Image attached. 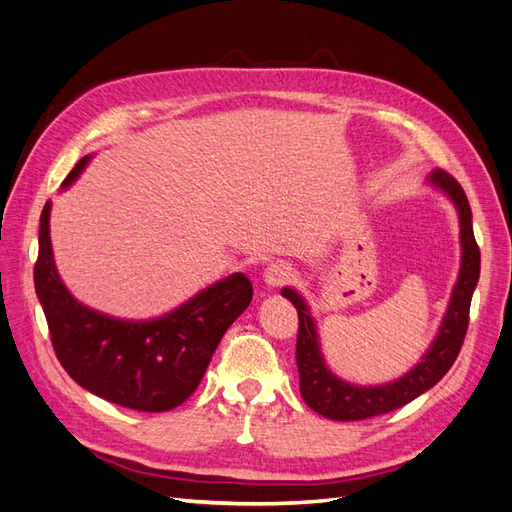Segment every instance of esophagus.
Returning a JSON list of instances; mask_svg holds the SVG:
<instances>
[{
  "mask_svg": "<svg viewBox=\"0 0 512 512\" xmlns=\"http://www.w3.org/2000/svg\"><path fill=\"white\" fill-rule=\"evenodd\" d=\"M292 277V268L285 264V261H274L264 270V283L274 290V287H281Z\"/></svg>",
  "mask_w": 512,
  "mask_h": 512,
  "instance_id": "obj_1",
  "label": "esophagus"
}]
</instances>
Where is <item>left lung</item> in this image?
<instances>
[{"label": "left lung", "instance_id": "1", "mask_svg": "<svg viewBox=\"0 0 512 512\" xmlns=\"http://www.w3.org/2000/svg\"><path fill=\"white\" fill-rule=\"evenodd\" d=\"M428 186L441 190L454 203L461 225V270L454 283V290L448 303V311L441 320L437 337L432 339L424 357L417 361L404 376L385 385H352L335 376L324 361L318 326L311 318L307 300L292 287H283L285 296L298 311V342H296V363L300 374V396L313 411L335 419V422H357L374 415L396 411L409 404L424 391L435 387L452 368L469 324L471 296L480 277V248L471 227V207L458 181L437 168L428 175Z\"/></svg>", "mask_w": 512, "mask_h": 512}]
</instances>
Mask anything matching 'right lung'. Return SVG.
<instances>
[{
	"label": "right lung",
	"instance_id": "right-lung-1",
	"mask_svg": "<svg viewBox=\"0 0 512 512\" xmlns=\"http://www.w3.org/2000/svg\"><path fill=\"white\" fill-rule=\"evenodd\" d=\"M90 157L64 179L69 188ZM51 201L38 231L34 287L56 357L73 381L95 396L134 411L162 413L199 387L222 335L251 305L253 283L235 272L192 296L166 316L121 320L82 305L62 283L49 238Z\"/></svg>",
	"mask_w": 512,
	"mask_h": 512
}]
</instances>
